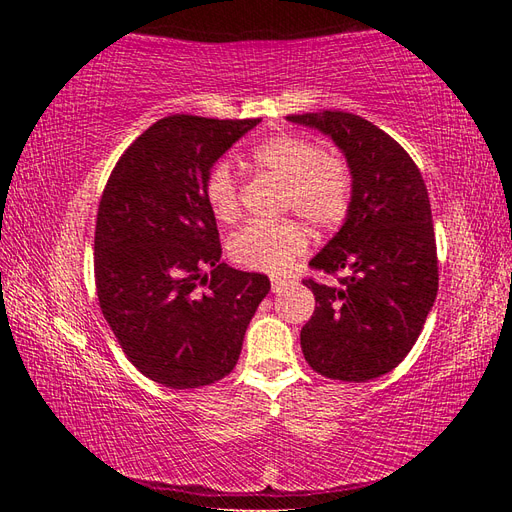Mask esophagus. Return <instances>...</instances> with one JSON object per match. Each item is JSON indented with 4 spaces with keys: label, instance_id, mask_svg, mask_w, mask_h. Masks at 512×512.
I'll return each instance as SVG.
<instances>
[{
    "label": "esophagus",
    "instance_id": "obj_1",
    "mask_svg": "<svg viewBox=\"0 0 512 512\" xmlns=\"http://www.w3.org/2000/svg\"><path fill=\"white\" fill-rule=\"evenodd\" d=\"M290 286L288 279H273V292H281L284 288Z\"/></svg>",
    "mask_w": 512,
    "mask_h": 512
}]
</instances>
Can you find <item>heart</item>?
<instances>
[{"instance_id":"heart-1","label":"heart","mask_w":512,"mask_h":512,"mask_svg":"<svg viewBox=\"0 0 512 512\" xmlns=\"http://www.w3.org/2000/svg\"><path fill=\"white\" fill-rule=\"evenodd\" d=\"M257 167L286 182L284 209L297 213L314 231L339 226L352 209L354 173L339 154H325L312 140L281 134L253 149ZM204 200L217 222L239 217V182L228 162H217L204 180ZM308 233L299 220L248 224L228 242L231 262L266 275H284L306 253Z\"/></svg>"}]
</instances>
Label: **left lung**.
<instances>
[{
	"mask_svg": "<svg viewBox=\"0 0 512 512\" xmlns=\"http://www.w3.org/2000/svg\"><path fill=\"white\" fill-rule=\"evenodd\" d=\"M288 121L332 136L354 173L345 224L310 259L339 284L303 279L317 306L301 328V350L321 376L365 383L409 354L436 301L429 193L407 151L365 118L325 110Z\"/></svg>",
	"mask_w": 512,
	"mask_h": 512,
	"instance_id": "obj_1",
	"label": "left lung"
}]
</instances>
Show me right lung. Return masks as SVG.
Here are the masks:
<instances>
[{"label":"right lung","mask_w":512,"mask_h":512,"mask_svg":"<svg viewBox=\"0 0 512 512\" xmlns=\"http://www.w3.org/2000/svg\"><path fill=\"white\" fill-rule=\"evenodd\" d=\"M259 121L160 118L123 151L103 189L94 231L99 306L132 365L165 387L195 389L231 374L270 290L266 275L220 262L204 200L213 162Z\"/></svg>","instance_id":"add662e5"}]
</instances>
